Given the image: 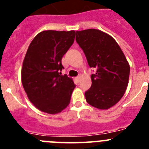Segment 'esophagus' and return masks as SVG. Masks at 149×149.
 Instances as JSON below:
<instances>
[{"label":"esophagus","mask_w":149,"mask_h":149,"mask_svg":"<svg viewBox=\"0 0 149 149\" xmlns=\"http://www.w3.org/2000/svg\"><path fill=\"white\" fill-rule=\"evenodd\" d=\"M75 79L77 82H79V81H80V80H81V75H79V76H77V77H76Z\"/></svg>","instance_id":"esophagus-1"}]
</instances>
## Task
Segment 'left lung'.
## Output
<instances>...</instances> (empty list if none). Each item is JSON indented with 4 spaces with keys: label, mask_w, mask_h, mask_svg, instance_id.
Here are the masks:
<instances>
[{
    "label": "left lung",
    "mask_w": 149,
    "mask_h": 149,
    "mask_svg": "<svg viewBox=\"0 0 149 149\" xmlns=\"http://www.w3.org/2000/svg\"><path fill=\"white\" fill-rule=\"evenodd\" d=\"M76 42L84 51L90 68L92 86L85 92L87 103L107 110L122 98L128 84L130 65L113 38L96 29L76 31Z\"/></svg>",
    "instance_id": "1"
}]
</instances>
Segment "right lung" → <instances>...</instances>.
Listing matches in <instances>:
<instances>
[{
	"instance_id": "obj_1",
	"label": "right lung",
	"mask_w": 149,
	"mask_h": 149,
	"mask_svg": "<svg viewBox=\"0 0 149 149\" xmlns=\"http://www.w3.org/2000/svg\"><path fill=\"white\" fill-rule=\"evenodd\" d=\"M75 31L45 30L31 42L22 69L23 87L37 109L56 114L69 104L75 88L72 79L62 75V58L75 38Z\"/></svg>"
}]
</instances>
